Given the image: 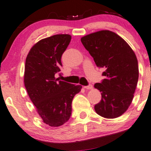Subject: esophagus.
Wrapping results in <instances>:
<instances>
[{
  "label": "esophagus",
  "mask_w": 151,
  "mask_h": 151,
  "mask_svg": "<svg viewBox=\"0 0 151 151\" xmlns=\"http://www.w3.org/2000/svg\"><path fill=\"white\" fill-rule=\"evenodd\" d=\"M84 88L87 89V90H92V89L93 88V86L92 84H89L88 85H87V86H85Z\"/></svg>",
  "instance_id": "obj_1"
}]
</instances>
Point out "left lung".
<instances>
[{
	"instance_id": "left-lung-1",
	"label": "left lung",
	"mask_w": 151,
	"mask_h": 151,
	"mask_svg": "<svg viewBox=\"0 0 151 151\" xmlns=\"http://www.w3.org/2000/svg\"><path fill=\"white\" fill-rule=\"evenodd\" d=\"M81 42L96 66L105 70L104 79L94 85L101 92L94 110L104 118H118L132 101L139 79L137 57L129 45L111 31L91 33L83 37Z\"/></svg>"
}]
</instances>
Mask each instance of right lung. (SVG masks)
Masks as SVG:
<instances>
[{"label":"right lung","mask_w":151,"mask_h":151,"mask_svg":"<svg viewBox=\"0 0 151 151\" xmlns=\"http://www.w3.org/2000/svg\"><path fill=\"white\" fill-rule=\"evenodd\" d=\"M71 36L57 34L38 41L28 54L25 63L24 85L31 101L43 122L59 127L69 120L73 99L81 85L59 81L61 58Z\"/></svg>","instance_id":"add662e5"}]
</instances>
